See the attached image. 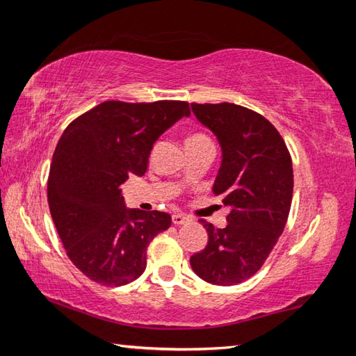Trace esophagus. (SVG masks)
<instances>
[{
  "label": "esophagus",
  "instance_id": "1",
  "mask_svg": "<svg viewBox=\"0 0 356 356\" xmlns=\"http://www.w3.org/2000/svg\"><path fill=\"white\" fill-rule=\"evenodd\" d=\"M186 221H190V218L188 216H185V215H182V213H174L172 215V222L174 225H185Z\"/></svg>",
  "mask_w": 356,
  "mask_h": 356
}]
</instances>
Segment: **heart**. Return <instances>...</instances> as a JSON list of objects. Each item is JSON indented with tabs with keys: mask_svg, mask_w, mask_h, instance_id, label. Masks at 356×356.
<instances>
[{
	"mask_svg": "<svg viewBox=\"0 0 356 356\" xmlns=\"http://www.w3.org/2000/svg\"><path fill=\"white\" fill-rule=\"evenodd\" d=\"M186 147H201V146H213L210 138L206 136L204 134H191L188 138H186Z\"/></svg>",
	"mask_w": 356,
	"mask_h": 356,
	"instance_id": "heart-1",
	"label": "heart"
}]
</instances>
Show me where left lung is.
Returning a JSON list of instances; mask_svg holds the SVG:
<instances>
[{
  "label": "left lung",
  "instance_id": "8db88e82",
  "mask_svg": "<svg viewBox=\"0 0 356 356\" xmlns=\"http://www.w3.org/2000/svg\"><path fill=\"white\" fill-rule=\"evenodd\" d=\"M201 124L218 138L222 161L213 184L227 226L207 229L206 248L190 257L193 272L216 286L251 278L284 231L293 191L292 159L270 120L236 104H191Z\"/></svg>",
  "mask_w": 356,
  "mask_h": 356
}]
</instances>
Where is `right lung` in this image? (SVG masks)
<instances>
[{"label":"right lung","instance_id":"right-lung-1","mask_svg":"<svg viewBox=\"0 0 356 356\" xmlns=\"http://www.w3.org/2000/svg\"><path fill=\"white\" fill-rule=\"evenodd\" d=\"M190 106L180 100H108L67 125L53 154L48 206L65 252L89 280L124 286L146 270V251L171 226L159 210L125 209L120 185L147 170L154 143Z\"/></svg>","mask_w":356,"mask_h":356}]
</instances>
